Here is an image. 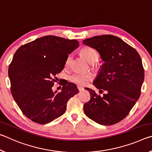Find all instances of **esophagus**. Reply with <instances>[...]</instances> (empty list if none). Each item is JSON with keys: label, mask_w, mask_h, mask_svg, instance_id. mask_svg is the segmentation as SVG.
Returning a JSON list of instances; mask_svg holds the SVG:
<instances>
[{"label": "esophagus", "mask_w": 152, "mask_h": 152, "mask_svg": "<svg viewBox=\"0 0 152 152\" xmlns=\"http://www.w3.org/2000/svg\"><path fill=\"white\" fill-rule=\"evenodd\" d=\"M77 87H78V89L80 91H83V90H84V88H83V87H82V86H78Z\"/></svg>", "instance_id": "1"}]
</instances>
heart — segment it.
<instances>
[{"label": "heart", "instance_id": "b5f03b06", "mask_svg": "<svg viewBox=\"0 0 152 152\" xmlns=\"http://www.w3.org/2000/svg\"><path fill=\"white\" fill-rule=\"evenodd\" d=\"M81 54L86 58V60L91 64H94L99 60V56L97 51L94 48L91 47H84L80 50ZM72 61V55L69 54L67 56L65 61V66L68 67L70 66ZM93 78V76L91 73H74L69 77L71 82H74L78 85L84 86L88 84Z\"/></svg>", "mask_w": 152, "mask_h": 152}]
</instances>
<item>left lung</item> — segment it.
Returning <instances> with one entry per match:
<instances>
[{"instance_id": "obj_1", "label": "left lung", "mask_w": 152, "mask_h": 152, "mask_svg": "<svg viewBox=\"0 0 152 152\" xmlns=\"http://www.w3.org/2000/svg\"><path fill=\"white\" fill-rule=\"evenodd\" d=\"M83 43L94 48L104 61L93 82L103 96L86 88L91 99L84 104L90 119L102 125H114L127 116L141 94L144 69L135 49L118 37L97 35L84 39Z\"/></svg>"}]
</instances>
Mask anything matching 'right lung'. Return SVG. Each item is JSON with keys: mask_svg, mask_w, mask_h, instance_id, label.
Here are the masks:
<instances>
[{"mask_svg": "<svg viewBox=\"0 0 152 152\" xmlns=\"http://www.w3.org/2000/svg\"><path fill=\"white\" fill-rule=\"evenodd\" d=\"M78 45L76 39L47 35L21 45L15 53L9 67L11 91L28 119L46 124L65 113L67 102L78 92L76 85L65 80L60 92L51 88L67 56Z\"/></svg>", "mask_w": 152, "mask_h": 152, "instance_id": "obj_1", "label": "right lung"}]
</instances>
